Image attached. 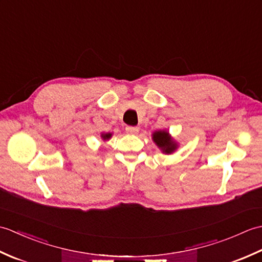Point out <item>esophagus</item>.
<instances>
[{"label":"esophagus","mask_w":262,"mask_h":262,"mask_svg":"<svg viewBox=\"0 0 262 262\" xmlns=\"http://www.w3.org/2000/svg\"><path fill=\"white\" fill-rule=\"evenodd\" d=\"M138 130H140V128L138 127H133V126H127L126 127V133L127 134H130V135H136Z\"/></svg>","instance_id":"esophagus-1"}]
</instances>
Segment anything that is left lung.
<instances>
[{"instance_id":"left-lung-1","label":"left lung","mask_w":262,"mask_h":262,"mask_svg":"<svg viewBox=\"0 0 262 262\" xmlns=\"http://www.w3.org/2000/svg\"><path fill=\"white\" fill-rule=\"evenodd\" d=\"M152 140L155 143V145L161 149V152L164 154L174 153L177 148L179 147V144L170 135V133L165 129L155 130L152 134Z\"/></svg>"}]
</instances>
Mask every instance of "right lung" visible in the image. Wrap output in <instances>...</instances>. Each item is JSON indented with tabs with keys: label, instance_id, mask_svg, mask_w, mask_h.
I'll return each mask as SVG.
<instances>
[{
	"label": "right lung",
	"instance_id": "1",
	"mask_svg": "<svg viewBox=\"0 0 262 262\" xmlns=\"http://www.w3.org/2000/svg\"><path fill=\"white\" fill-rule=\"evenodd\" d=\"M111 136H113V133H101V138L103 141H109Z\"/></svg>",
	"mask_w": 262,
	"mask_h": 262
}]
</instances>
